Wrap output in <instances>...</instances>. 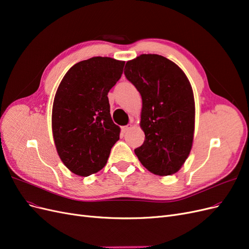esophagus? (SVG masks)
<instances>
[{
  "label": "esophagus",
  "mask_w": 249,
  "mask_h": 249,
  "mask_svg": "<svg viewBox=\"0 0 249 249\" xmlns=\"http://www.w3.org/2000/svg\"><path fill=\"white\" fill-rule=\"evenodd\" d=\"M131 129V124H127V125H124L122 127V132L123 133H126L127 131H129Z\"/></svg>",
  "instance_id": "esophagus-1"
}]
</instances>
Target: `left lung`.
Here are the masks:
<instances>
[{"instance_id":"obj_1","label":"left lung","mask_w":249,"mask_h":249,"mask_svg":"<svg viewBox=\"0 0 249 249\" xmlns=\"http://www.w3.org/2000/svg\"><path fill=\"white\" fill-rule=\"evenodd\" d=\"M124 76L142 99L140 125L145 140L135 154L155 175H173L192 147L195 107L190 83L176 63L156 54L127 61Z\"/></svg>"}]
</instances>
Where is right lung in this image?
<instances>
[{"label": "right lung", "mask_w": 249, "mask_h": 249, "mask_svg": "<svg viewBox=\"0 0 249 249\" xmlns=\"http://www.w3.org/2000/svg\"><path fill=\"white\" fill-rule=\"evenodd\" d=\"M124 61L93 57L74 64L58 87L52 113L55 145L65 166L81 177L101 170L119 139L111 118L109 90L123 74Z\"/></svg>", "instance_id": "right-lung-1"}]
</instances>
